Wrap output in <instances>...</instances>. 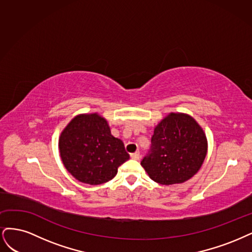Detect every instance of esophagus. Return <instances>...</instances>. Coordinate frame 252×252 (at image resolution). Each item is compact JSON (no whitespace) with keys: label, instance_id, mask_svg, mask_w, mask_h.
<instances>
[{"label":"esophagus","instance_id":"obj_1","mask_svg":"<svg viewBox=\"0 0 252 252\" xmlns=\"http://www.w3.org/2000/svg\"><path fill=\"white\" fill-rule=\"evenodd\" d=\"M131 158L134 160H139L140 158V153L139 152H136L134 154H131Z\"/></svg>","mask_w":252,"mask_h":252}]
</instances>
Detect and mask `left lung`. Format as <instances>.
<instances>
[{"instance_id": "left-lung-1", "label": "left lung", "mask_w": 252, "mask_h": 252, "mask_svg": "<svg viewBox=\"0 0 252 252\" xmlns=\"http://www.w3.org/2000/svg\"><path fill=\"white\" fill-rule=\"evenodd\" d=\"M152 145L141 165L152 180L183 183L196 175L207 154L204 131L191 116L170 113L154 129Z\"/></svg>"}]
</instances>
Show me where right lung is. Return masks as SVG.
<instances>
[{
    "mask_svg": "<svg viewBox=\"0 0 252 252\" xmlns=\"http://www.w3.org/2000/svg\"><path fill=\"white\" fill-rule=\"evenodd\" d=\"M59 149L68 172L90 185L113 179L129 158L124 142L112 136L108 121L97 113L73 118L60 136Z\"/></svg>",
    "mask_w": 252,
    "mask_h": 252,
    "instance_id": "add662e5",
    "label": "right lung"
}]
</instances>
